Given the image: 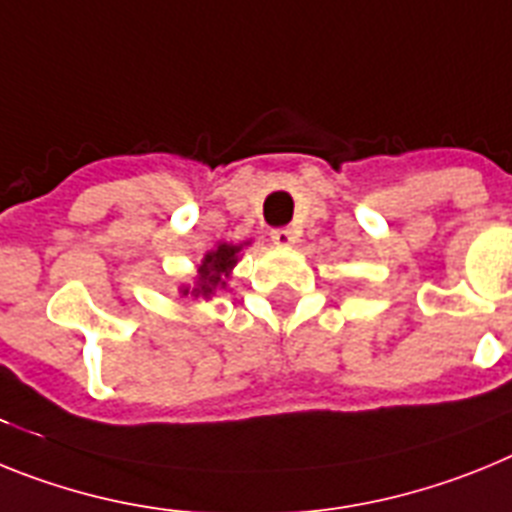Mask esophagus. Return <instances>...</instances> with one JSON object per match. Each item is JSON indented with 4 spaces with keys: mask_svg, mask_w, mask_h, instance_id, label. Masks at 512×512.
Instances as JSON below:
<instances>
[{
    "mask_svg": "<svg viewBox=\"0 0 512 512\" xmlns=\"http://www.w3.org/2000/svg\"><path fill=\"white\" fill-rule=\"evenodd\" d=\"M270 239H273V244H278V247H291V244L296 242V234H293V229L283 226V229H275L273 234H270Z\"/></svg>",
    "mask_w": 512,
    "mask_h": 512,
    "instance_id": "1",
    "label": "esophagus"
}]
</instances>
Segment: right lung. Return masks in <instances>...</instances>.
I'll list each match as a JSON object with an SVG mask.
<instances>
[{
    "label": "right lung",
    "mask_w": 512,
    "mask_h": 512,
    "mask_svg": "<svg viewBox=\"0 0 512 512\" xmlns=\"http://www.w3.org/2000/svg\"><path fill=\"white\" fill-rule=\"evenodd\" d=\"M250 239L239 244L229 242H216L213 250H208L203 255L201 265L195 270L193 283H182L180 296H195V299H213L219 291H226L231 278V270L239 262V255H242L244 247H250Z\"/></svg>",
    "instance_id": "obj_1"
}]
</instances>
